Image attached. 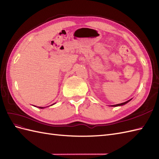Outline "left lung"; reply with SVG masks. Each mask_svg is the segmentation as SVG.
<instances>
[{"instance_id": "8db88e82", "label": "left lung", "mask_w": 159, "mask_h": 159, "mask_svg": "<svg viewBox=\"0 0 159 159\" xmlns=\"http://www.w3.org/2000/svg\"><path fill=\"white\" fill-rule=\"evenodd\" d=\"M129 101H131V99L130 100H128V101H127V102H124V103H119V104H117V105H112L113 107H117V106H121V105H125V104H126L127 103H128Z\"/></svg>"}]
</instances>
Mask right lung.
Listing matches in <instances>:
<instances>
[{
  "mask_svg": "<svg viewBox=\"0 0 159 159\" xmlns=\"http://www.w3.org/2000/svg\"><path fill=\"white\" fill-rule=\"evenodd\" d=\"M39 108H40V109H43V108H44V107H39Z\"/></svg>",
  "mask_w": 159,
  "mask_h": 159,
  "instance_id": "1",
  "label": "right lung"
}]
</instances>
